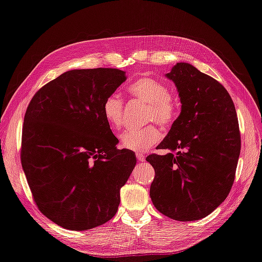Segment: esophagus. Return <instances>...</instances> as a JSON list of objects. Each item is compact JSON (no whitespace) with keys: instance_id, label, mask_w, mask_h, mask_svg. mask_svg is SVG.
I'll return each instance as SVG.
<instances>
[{"instance_id":"34e87169","label":"esophagus","mask_w":262,"mask_h":262,"mask_svg":"<svg viewBox=\"0 0 262 262\" xmlns=\"http://www.w3.org/2000/svg\"><path fill=\"white\" fill-rule=\"evenodd\" d=\"M136 156H137L138 162H144L145 161V155L142 154V152H137Z\"/></svg>"}]
</instances>
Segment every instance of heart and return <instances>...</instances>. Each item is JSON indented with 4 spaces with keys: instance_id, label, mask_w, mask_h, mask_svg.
<instances>
[{
    "instance_id": "obj_1",
    "label": "heart",
    "mask_w": 262,
    "mask_h": 262,
    "mask_svg": "<svg viewBox=\"0 0 262 262\" xmlns=\"http://www.w3.org/2000/svg\"><path fill=\"white\" fill-rule=\"evenodd\" d=\"M129 93L141 102L147 103L145 118L155 121L166 127L176 121L179 103L170 95L164 83L154 77H141L129 86ZM124 114V101L117 93L106 97L102 103V115L113 130L121 129ZM160 131L155 125H147L140 130H126L121 135V146L131 151H145L160 140Z\"/></svg>"
}]
</instances>
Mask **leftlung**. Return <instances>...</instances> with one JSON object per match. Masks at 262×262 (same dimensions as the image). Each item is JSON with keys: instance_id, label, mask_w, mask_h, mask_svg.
<instances>
[{"instance_id": "obj_1", "label": "left lung", "mask_w": 262, "mask_h": 262, "mask_svg": "<svg viewBox=\"0 0 262 262\" xmlns=\"http://www.w3.org/2000/svg\"><path fill=\"white\" fill-rule=\"evenodd\" d=\"M166 77L176 83L181 113L157 146L170 152L146 157L155 170L150 199L171 219L199 220L223 203L234 184L237 114L225 86L190 63L178 62Z\"/></svg>"}]
</instances>
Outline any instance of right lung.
Segmentation results:
<instances>
[{"instance_id": "obj_1", "label": "right lung", "mask_w": 262, "mask_h": 262, "mask_svg": "<svg viewBox=\"0 0 262 262\" xmlns=\"http://www.w3.org/2000/svg\"><path fill=\"white\" fill-rule=\"evenodd\" d=\"M126 80L117 68L73 70L34 95L24 118L20 160L38 210L62 228L86 230L111 220L135 152L102 115L107 96Z\"/></svg>"}]
</instances>
